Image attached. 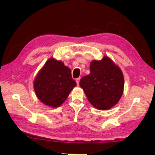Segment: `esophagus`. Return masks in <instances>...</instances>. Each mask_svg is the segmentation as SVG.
<instances>
[{
  "instance_id": "esophagus-1",
  "label": "esophagus",
  "mask_w": 155,
  "mask_h": 155,
  "mask_svg": "<svg viewBox=\"0 0 155 155\" xmlns=\"http://www.w3.org/2000/svg\"><path fill=\"white\" fill-rule=\"evenodd\" d=\"M80 78H77V79H76V83H77V85H79V82H80Z\"/></svg>"
}]
</instances>
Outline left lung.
<instances>
[{
  "label": "left lung",
  "mask_w": 155,
  "mask_h": 155,
  "mask_svg": "<svg viewBox=\"0 0 155 155\" xmlns=\"http://www.w3.org/2000/svg\"><path fill=\"white\" fill-rule=\"evenodd\" d=\"M90 71V74L80 81V86L88 101L100 110H108L114 106L124 91V76L120 68L104 56L101 60L91 63Z\"/></svg>",
  "instance_id": "1"
}]
</instances>
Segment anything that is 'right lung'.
<instances>
[{"label":"right lung","mask_w":155,"mask_h":155,"mask_svg":"<svg viewBox=\"0 0 155 155\" xmlns=\"http://www.w3.org/2000/svg\"><path fill=\"white\" fill-rule=\"evenodd\" d=\"M76 85L70 69L61 61L53 58L45 63L34 80L37 97L42 103L51 107L61 105Z\"/></svg>","instance_id":"right-lung-1"}]
</instances>
